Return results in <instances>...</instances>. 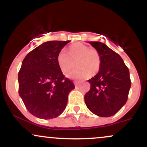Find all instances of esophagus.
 I'll use <instances>...</instances> for the list:
<instances>
[{"label":"esophagus","mask_w":147,"mask_h":147,"mask_svg":"<svg viewBox=\"0 0 147 147\" xmlns=\"http://www.w3.org/2000/svg\"><path fill=\"white\" fill-rule=\"evenodd\" d=\"M74 84H75V87L77 88V86H78V85L79 84V82H74Z\"/></svg>","instance_id":"esophagus-1"}]
</instances>
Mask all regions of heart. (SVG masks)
<instances>
[{
  "label": "heart",
  "instance_id": "heart-1",
  "mask_svg": "<svg viewBox=\"0 0 147 147\" xmlns=\"http://www.w3.org/2000/svg\"><path fill=\"white\" fill-rule=\"evenodd\" d=\"M77 68L67 74L71 79L87 78L92 74H96L101 66V58L99 52L82 43H75L68 48V52L61 50L57 55V63L63 73H67L75 66Z\"/></svg>",
  "mask_w": 147,
  "mask_h": 147
}]
</instances>
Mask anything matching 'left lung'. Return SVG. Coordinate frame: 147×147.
I'll return each mask as SVG.
<instances>
[{"label":"left lung","mask_w":147,"mask_h":147,"mask_svg":"<svg viewBox=\"0 0 147 147\" xmlns=\"http://www.w3.org/2000/svg\"><path fill=\"white\" fill-rule=\"evenodd\" d=\"M99 52V72L88 82L90 90L84 96L88 109L99 117H111L127 101L131 82L129 68L121 57L104 43L89 42Z\"/></svg>","instance_id":"left-lung-1"}]
</instances>
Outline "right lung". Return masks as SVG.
Segmentation results:
<instances>
[{"label":"right lung","instance_id":"obj_1","mask_svg":"<svg viewBox=\"0 0 147 147\" xmlns=\"http://www.w3.org/2000/svg\"><path fill=\"white\" fill-rule=\"evenodd\" d=\"M69 42H45L22 62L18 93L28 111L36 117L50 119L60 115L66 107L69 92L75 88L57 63V55Z\"/></svg>","mask_w":147,"mask_h":147}]
</instances>
